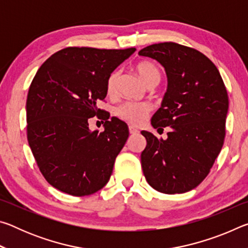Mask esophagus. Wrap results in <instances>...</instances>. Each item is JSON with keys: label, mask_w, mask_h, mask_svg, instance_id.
<instances>
[{"label": "esophagus", "mask_w": 248, "mask_h": 248, "mask_svg": "<svg viewBox=\"0 0 248 248\" xmlns=\"http://www.w3.org/2000/svg\"><path fill=\"white\" fill-rule=\"evenodd\" d=\"M129 132H130V134H138V133H139V130L136 129L134 127H132V125H130V127H129Z\"/></svg>", "instance_id": "1"}]
</instances>
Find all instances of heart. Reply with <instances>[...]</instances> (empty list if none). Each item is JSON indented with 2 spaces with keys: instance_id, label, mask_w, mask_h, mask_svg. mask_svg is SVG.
<instances>
[{
  "instance_id": "b5f03b06",
  "label": "heart",
  "mask_w": 248,
  "mask_h": 248,
  "mask_svg": "<svg viewBox=\"0 0 248 248\" xmlns=\"http://www.w3.org/2000/svg\"><path fill=\"white\" fill-rule=\"evenodd\" d=\"M136 71L139 74L142 81L146 85H155L161 78V72L156 65L150 61H141L136 65ZM119 79V71H114L108 77L106 90L108 95H114L117 90V83ZM152 110V105L146 102L137 103V102H125L121 104L116 109V115L121 120L127 123L139 125L145 120L146 117Z\"/></svg>"
}]
</instances>
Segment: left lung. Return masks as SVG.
Here are the masks:
<instances>
[{"label":"left lung","instance_id":"8db88e82","mask_svg":"<svg viewBox=\"0 0 248 248\" xmlns=\"http://www.w3.org/2000/svg\"><path fill=\"white\" fill-rule=\"evenodd\" d=\"M140 56L157 60L169 87L151 124L170 127L167 139L142 131L146 182L163 194H184L207 177L224 143L229 96L219 70L203 53L171 41L148 46Z\"/></svg>","mask_w":248,"mask_h":248}]
</instances>
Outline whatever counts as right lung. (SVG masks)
I'll return each mask as SVG.
<instances>
[{
  "label": "right lung",
  "instance_id": "1",
  "mask_svg": "<svg viewBox=\"0 0 248 248\" xmlns=\"http://www.w3.org/2000/svg\"><path fill=\"white\" fill-rule=\"evenodd\" d=\"M68 47L46 60L29 86L27 140L45 179L65 194L98 191L110 178L115 159L129 137L128 125L96 106L107 95L108 77L136 51ZM105 120L91 132L88 120Z\"/></svg>",
  "mask_w": 248,
  "mask_h": 248
}]
</instances>
